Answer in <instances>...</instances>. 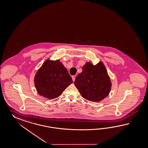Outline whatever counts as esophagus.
Wrapping results in <instances>:
<instances>
[{
	"label": "esophagus",
	"mask_w": 148,
	"mask_h": 148,
	"mask_svg": "<svg viewBox=\"0 0 148 148\" xmlns=\"http://www.w3.org/2000/svg\"><path fill=\"white\" fill-rule=\"evenodd\" d=\"M72 77L73 81L74 82L75 80V76H72Z\"/></svg>",
	"instance_id": "1"
}]
</instances>
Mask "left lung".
<instances>
[{
    "instance_id": "1",
    "label": "left lung",
    "mask_w": 148,
    "mask_h": 148,
    "mask_svg": "<svg viewBox=\"0 0 148 148\" xmlns=\"http://www.w3.org/2000/svg\"><path fill=\"white\" fill-rule=\"evenodd\" d=\"M74 84L81 96L91 101H99L110 93L112 84L102 62L94 65L87 62L76 77Z\"/></svg>"
}]
</instances>
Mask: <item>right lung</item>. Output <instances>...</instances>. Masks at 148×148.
<instances>
[{
  "label": "right lung",
  "mask_w": 148,
  "mask_h": 148,
  "mask_svg": "<svg viewBox=\"0 0 148 148\" xmlns=\"http://www.w3.org/2000/svg\"><path fill=\"white\" fill-rule=\"evenodd\" d=\"M34 82L40 96L52 99L58 97L73 81L60 61L47 59L36 73Z\"/></svg>",
  "instance_id": "add662e5"
}]
</instances>
